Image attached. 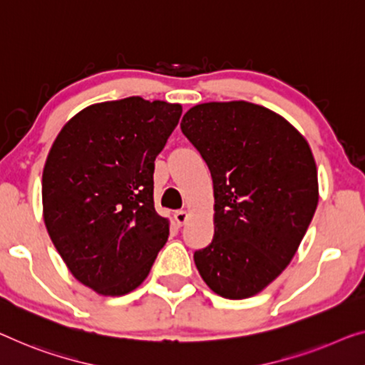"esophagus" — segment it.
Wrapping results in <instances>:
<instances>
[{
  "mask_svg": "<svg viewBox=\"0 0 365 365\" xmlns=\"http://www.w3.org/2000/svg\"><path fill=\"white\" fill-rule=\"evenodd\" d=\"M173 220H175L178 226H183L188 220V213H187V211H177V213L173 215Z\"/></svg>",
  "mask_w": 365,
  "mask_h": 365,
  "instance_id": "34e87169",
  "label": "esophagus"
}]
</instances>
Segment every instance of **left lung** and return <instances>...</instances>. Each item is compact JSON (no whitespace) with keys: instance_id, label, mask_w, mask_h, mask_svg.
<instances>
[{"instance_id":"obj_1","label":"left lung","mask_w":365,"mask_h":365,"mask_svg":"<svg viewBox=\"0 0 365 365\" xmlns=\"http://www.w3.org/2000/svg\"><path fill=\"white\" fill-rule=\"evenodd\" d=\"M182 133L208 165L215 236L195 251L217 295H257L290 264L318 205V170L303 135L279 114L247 101L203 103Z\"/></svg>"}]
</instances>
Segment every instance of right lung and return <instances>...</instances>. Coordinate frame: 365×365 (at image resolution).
<instances>
[{"label":"right lung","mask_w":365,"mask_h":365,"mask_svg":"<svg viewBox=\"0 0 365 365\" xmlns=\"http://www.w3.org/2000/svg\"><path fill=\"white\" fill-rule=\"evenodd\" d=\"M182 106L129 96L81 110L65 124L42 173L43 221L81 284L121 297L149 275L168 239L154 208V160Z\"/></svg>","instance_id":"add662e5"}]
</instances>
